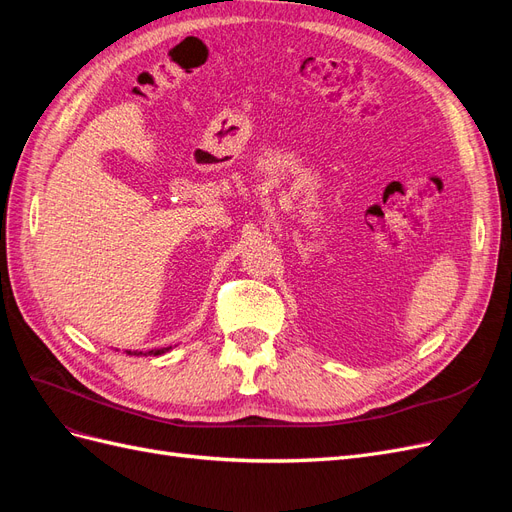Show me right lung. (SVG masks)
Segmentation results:
<instances>
[{
	"label": "right lung",
	"mask_w": 512,
	"mask_h": 512,
	"mask_svg": "<svg viewBox=\"0 0 512 512\" xmlns=\"http://www.w3.org/2000/svg\"><path fill=\"white\" fill-rule=\"evenodd\" d=\"M168 350H170V346H168V348H160V350H149V352H136V350H134V352H128V354H134V356H141V354H143V356H147V354H153V356H156V354H164V352H168Z\"/></svg>",
	"instance_id": "add662e5"
}]
</instances>
